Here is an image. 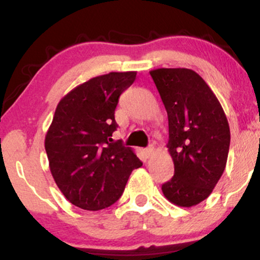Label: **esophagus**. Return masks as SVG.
<instances>
[{
  "instance_id": "1",
  "label": "esophagus",
  "mask_w": 260,
  "mask_h": 260,
  "mask_svg": "<svg viewBox=\"0 0 260 260\" xmlns=\"http://www.w3.org/2000/svg\"><path fill=\"white\" fill-rule=\"evenodd\" d=\"M143 153H144L145 157L149 159V157H151L154 155V147H149L147 149H144V150H143Z\"/></svg>"
}]
</instances>
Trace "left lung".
<instances>
[{
  "instance_id": "1",
  "label": "left lung",
  "mask_w": 260,
  "mask_h": 260,
  "mask_svg": "<svg viewBox=\"0 0 260 260\" xmlns=\"http://www.w3.org/2000/svg\"><path fill=\"white\" fill-rule=\"evenodd\" d=\"M169 118V153L175 175L161 186L180 207L207 199L222 176L230 149V127L219 100L204 79L187 68L150 72Z\"/></svg>"
}]
</instances>
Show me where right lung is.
Segmentation results:
<instances>
[{"instance_id": "right-lung-1", "label": "right lung", "mask_w": 260, "mask_h": 260, "mask_svg": "<svg viewBox=\"0 0 260 260\" xmlns=\"http://www.w3.org/2000/svg\"><path fill=\"white\" fill-rule=\"evenodd\" d=\"M137 72H111L74 88L56 107L45 137L53 180L73 205L101 210L117 202L134 169L143 165L131 148L113 142L115 110Z\"/></svg>"}]
</instances>
